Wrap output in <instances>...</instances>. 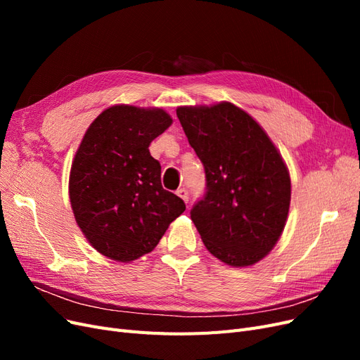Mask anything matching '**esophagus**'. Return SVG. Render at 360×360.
Segmentation results:
<instances>
[{"instance_id": "34e87169", "label": "esophagus", "mask_w": 360, "mask_h": 360, "mask_svg": "<svg viewBox=\"0 0 360 360\" xmlns=\"http://www.w3.org/2000/svg\"><path fill=\"white\" fill-rule=\"evenodd\" d=\"M177 195H179V197H180L184 202H188V201H189V192H188V189H186V188H181V189H179V191H177Z\"/></svg>"}]
</instances>
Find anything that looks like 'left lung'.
Returning a JSON list of instances; mask_svg holds the SVG:
<instances>
[{"mask_svg": "<svg viewBox=\"0 0 360 360\" xmlns=\"http://www.w3.org/2000/svg\"><path fill=\"white\" fill-rule=\"evenodd\" d=\"M177 117L205 172L191 219L209 252L234 267L263 259L284 230L290 174L255 120L230 102L181 106Z\"/></svg>", "mask_w": 360, "mask_h": 360, "instance_id": "obj_1", "label": "left lung"}]
</instances>
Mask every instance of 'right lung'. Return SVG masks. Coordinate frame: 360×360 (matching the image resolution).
Listing matches in <instances>:
<instances>
[{
	"mask_svg": "<svg viewBox=\"0 0 360 360\" xmlns=\"http://www.w3.org/2000/svg\"><path fill=\"white\" fill-rule=\"evenodd\" d=\"M159 108L115 105L86 129L76 151L69 195L76 224L102 255L129 263L151 252L183 200L162 188L148 146L171 126Z\"/></svg>",
	"mask_w": 360,
	"mask_h": 360,
	"instance_id": "obj_1",
	"label": "right lung"
}]
</instances>
